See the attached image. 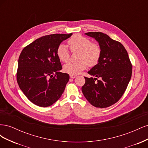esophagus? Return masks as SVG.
<instances>
[{"instance_id": "34e87169", "label": "esophagus", "mask_w": 148, "mask_h": 148, "mask_svg": "<svg viewBox=\"0 0 148 148\" xmlns=\"http://www.w3.org/2000/svg\"><path fill=\"white\" fill-rule=\"evenodd\" d=\"M70 77L71 78H75L77 77V76L74 75H70Z\"/></svg>"}]
</instances>
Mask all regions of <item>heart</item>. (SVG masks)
I'll return each mask as SVG.
<instances>
[{
	"instance_id": "b5f03b06",
	"label": "heart",
	"mask_w": 148,
	"mask_h": 148,
	"mask_svg": "<svg viewBox=\"0 0 148 148\" xmlns=\"http://www.w3.org/2000/svg\"><path fill=\"white\" fill-rule=\"evenodd\" d=\"M69 44L72 51H79L78 62H69L64 66L65 72L70 75L79 74L82 71L89 66L96 65L99 62L101 49L96 43H92L88 38L82 35H73L69 41ZM57 56L62 62H67L70 59V53L66 46L64 44L59 46L57 50Z\"/></svg>"
}]
</instances>
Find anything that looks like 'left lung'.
<instances>
[{"instance_id": "obj_1", "label": "left lung", "mask_w": 148, "mask_h": 148, "mask_svg": "<svg viewBox=\"0 0 148 148\" xmlns=\"http://www.w3.org/2000/svg\"><path fill=\"white\" fill-rule=\"evenodd\" d=\"M84 34L99 43L101 55L97 64L88 71L95 78L84 77L82 90L91 105L105 108L114 104L123 95L132 77V65L120 42L101 32Z\"/></svg>"}]
</instances>
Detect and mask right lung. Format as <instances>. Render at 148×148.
Segmentation results:
<instances>
[{"label": "right lung", "instance_id": "1", "mask_svg": "<svg viewBox=\"0 0 148 148\" xmlns=\"http://www.w3.org/2000/svg\"><path fill=\"white\" fill-rule=\"evenodd\" d=\"M72 33L53 34L36 39L20 53L17 82L26 97L35 105L45 107L61 97L69 75L62 73V65L57 56L60 43Z\"/></svg>", "mask_w": 148, "mask_h": 148}]
</instances>
